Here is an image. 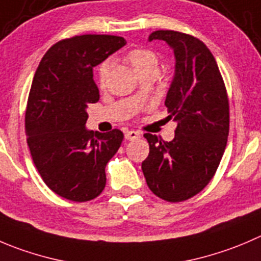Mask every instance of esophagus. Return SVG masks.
Segmentation results:
<instances>
[{
    "label": "esophagus",
    "instance_id": "1",
    "mask_svg": "<svg viewBox=\"0 0 261 261\" xmlns=\"http://www.w3.org/2000/svg\"><path fill=\"white\" fill-rule=\"evenodd\" d=\"M125 140L128 141H133V140H137V138L141 137V133L140 132H136V130H126L125 135H124Z\"/></svg>",
    "mask_w": 261,
    "mask_h": 261
}]
</instances>
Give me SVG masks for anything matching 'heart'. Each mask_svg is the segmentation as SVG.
I'll list each match as a JSON object with an SVG mask.
<instances>
[{
	"mask_svg": "<svg viewBox=\"0 0 261 261\" xmlns=\"http://www.w3.org/2000/svg\"><path fill=\"white\" fill-rule=\"evenodd\" d=\"M126 60L133 66V69H135L137 74L151 68L158 69L159 64L158 56L155 55V52L147 48H135L132 51H129L126 54ZM109 71H110V64H102L100 70H98V82H100V86H105Z\"/></svg>",
	"mask_w": 261,
	"mask_h": 261,
	"instance_id": "obj_1",
	"label": "heart"
}]
</instances>
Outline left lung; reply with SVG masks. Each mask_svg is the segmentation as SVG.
<instances>
[{"label": "left lung", "instance_id": "8db88e82", "mask_svg": "<svg viewBox=\"0 0 261 261\" xmlns=\"http://www.w3.org/2000/svg\"><path fill=\"white\" fill-rule=\"evenodd\" d=\"M173 49L175 71L165 106L177 121L165 142L146 133L150 153L142 163L148 188L158 197L179 202L206 187L219 166L229 133V103L214 56L203 42L174 31H156Z\"/></svg>", "mask_w": 261, "mask_h": 261}]
</instances>
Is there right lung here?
<instances>
[{
  "label": "right lung",
  "mask_w": 261,
  "mask_h": 261,
  "mask_svg": "<svg viewBox=\"0 0 261 261\" xmlns=\"http://www.w3.org/2000/svg\"><path fill=\"white\" fill-rule=\"evenodd\" d=\"M123 37L84 34L63 39L44 54L34 74L25 111L33 163L55 193L76 202L97 197L106 164L119 150L121 130L86 128L87 109L100 100L93 68L125 44Z\"/></svg>",
  "instance_id": "right-lung-1"
}]
</instances>
